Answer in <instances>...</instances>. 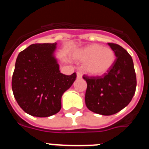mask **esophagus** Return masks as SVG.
Instances as JSON below:
<instances>
[{
  "label": "esophagus",
  "instance_id": "obj_1",
  "mask_svg": "<svg viewBox=\"0 0 149 149\" xmlns=\"http://www.w3.org/2000/svg\"><path fill=\"white\" fill-rule=\"evenodd\" d=\"M82 73L81 72H77V78H82Z\"/></svg>",
  "mask_w": 149,
  "mask_h": 149
}]
</instances>
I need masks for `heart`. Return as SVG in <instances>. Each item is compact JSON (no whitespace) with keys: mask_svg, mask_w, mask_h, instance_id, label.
<instances>
[{"mask_svg":"<svg viewBox=\"0 0 149 149\" xmlns=\"http://www.w3.org/2000/svg\"><path fill=\"white\" fill-rule=\"evenodd\" d=\"M76 60L85 63V70L92 75H103L115 63L116 54L112 48L100 44H92L74 53Z\"/></svg>","mask_w":149,"mask_h":149,"instance_id":"heart-1","label":"heart"}]
</instances>
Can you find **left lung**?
<instances>
[{
  "label": "left lung",
  "instance_id": "left-lung-1",
  "mask_svg": "<svg viewBox=\"0 0 149 149\" xmlns=\"http://www.w3.org/2000/svg\"><path fill=\"white\" fill-rule=\"evenodd\" d=\"M116 59L103 76L83 78L87 83L85 102L87 108L104 116L115 114L125 108L136 91V77L132 57L122 46L108 43Z\"/></svg>",
  "mask_w": 149,
  "mask_h": 149
}]
</instances>
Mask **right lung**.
<instances>
[{
	"mask_svg": "<svg viewBox=\"0 0 149 149\" xmlns=\"http://www.w3.org/2000/svg\"><path fill=\"white\" fill-rule=\"evenodd\" d=\"M56 43H37L18 54L12 78L17 103L29 115L48 117L61 109V98L77 74L60 73L54 56Z\"/></svg>",
	"mask_w": 149,
	"mask_h": 149,
	"instance_id": "right-lung-1",
	"label": "right lung"
}]
</instances>
